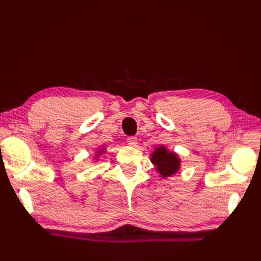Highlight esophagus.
<instances>
[{
	"label": "esophagus",
	"mask_w": 261,
	"mask_h": 261,
	"mask_svg": "<svg viewBox=\"0 0 261 261\" xmlns=\"http://www.w3.org/2000/svg\"><path fill=\"white\" fill-rule=\"evenodd\" d=\"M126 141H127V144L130 147H136V145H137V137H135V136L128 137L127 139H126Z\"/></svg>",
	"instance_id": "obj_1"
}]
</instances>
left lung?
<instances>
[{"label":"left lung","instance_id":"8db88e82","mask_svg":"<svg viewBox=\"0 0 261 261\" xmlns=\"http://www.w3.org/2000/svg\"><path fill=\"white\" fill-rule=\"evenodd\" d=\"M150 161L154 165L155 171L159 173L162 178L171 177L176 174L180 167L179 156L162 145L154 148Z\"/></svg>","mask_w":261,"mask_h":261}]
</instances>
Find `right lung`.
<instances>
[{"label":"right lung","instance_id":"right-lung-1","mask_svg":"<svg viewBox=\"0 0 261 261\" xmlns=\"http://www.w3.org/2000/svg\"><path fill=\"white\" fill-rule=\"evenodd\" d=\"M105 150H106L105 148H103V149H99V150H98V151L96 152V156H94V160H96V161H97V160H98V158H99V156H100V155H101L102 153H103V152H105Z\"/></svg>","mask_w":261,"mask_h":261}]
</instances>
